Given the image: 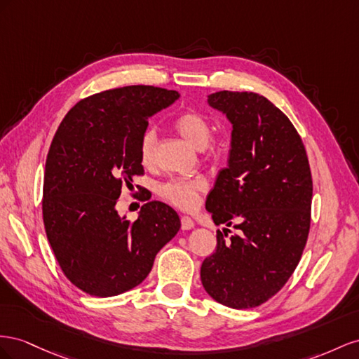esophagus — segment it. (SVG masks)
I'll return each instance as SVG.
<instances>
[{"instance_id": "1", "label": "esophagus", "mask_w": 359, "mask_h": 359, "mask_svg": "<svg viewBox=\"0 0 359 359\" xmlns=\"http://www.w3.org/2000/svg\"><path fill=\"white\" fill-rule=\"evenodd\" d=\"M196 227V224L189 218V217H182V229L183 230H191Z\"/></svg>"}]
</instances>
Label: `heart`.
Instances as JSON below:
<instances>
[{"label":"heart","instance_id":"b5f03b06","mask_svg":"<svg viewBox=\"0 0 359 359\" xmlns=\"http://www.w3.org/2000/svg\"><path fill=\"white\" fill-rule=\"evenodd\" d=\"M174 128L179 134L185 138L192 147L198 150L206 149L209 141L212 138V123L208 117L197 111H187L174 120ZM156 130L153 128L146 129L142 132L140 138V161L142 165H151L153 159H155V150H156ZM206 188V182L201 177H177L171 179L161 187L159 194L170 201L174 206L180 209H192L197 206L198 203V194Z\"/></svg>","mask_w":359,"mask_h":359}]
</instances>
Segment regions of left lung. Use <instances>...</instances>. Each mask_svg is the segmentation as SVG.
I'll use <instances>...</instances> for the list:
<instances>
[{
    "mask_svg": "<svg viewBox=\"0 0 359 359\" xmlns=\"http://www.w3.org/2000/svg\"><path fill=\"white\" fill-rule=\"evenodd\" d=\"M210 108L231 123L227 168L206 200L218 230L217 251L201 264L203 287L230 309L271 299L298 266L310 231L313 180L302 140L271 100L248 91H218Z\"/></svg>",
    "mask_w": 359,
    "mask_h": 359,
    "instance_id": "left-lung-1",
    "label": "left lung"
}]
</instances>
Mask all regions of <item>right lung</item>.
<instances>
[{
    "instance_id": "add662e5",
    "label": "right lung",
    "mask_w": 359,
    "mask_h": 359,
    "mask_svg": "<svg viewBox=\"0 0 359 359\" xmlns=\"http://www.w3.org/2000/svg\"><path fill=\"white\" fill-rule=\"evenodd\" d=\"M180 95L151 86L107 90L79 100L60 123L43 177V222L61 271L83 292L109 298L137 287L180 230L177 212L146 203L130 222L116 204L144 172L140 138L149 118Z\"/></svg>"
}]
</instances>
